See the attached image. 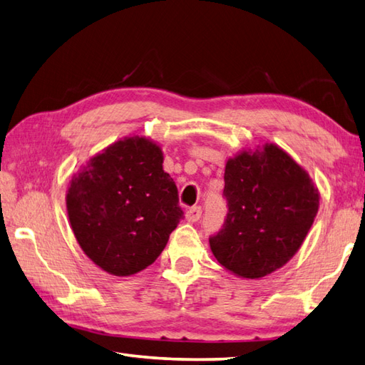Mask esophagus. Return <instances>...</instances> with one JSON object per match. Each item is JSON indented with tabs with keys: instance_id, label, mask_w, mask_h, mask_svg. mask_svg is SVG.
<instances>
[{
	"instance_id": "obj_1",
	"label": "esophagus",
	"mask_w": 365,
	"mask_h": 365,
	"mask_svg": "<svg viewBox=\"0 0 365 365\" xmlns=\"http://www.w3.org/2000/svg\"><path fill=\"white\" fill-rule=\"evenodd\" d=\"M200 215H202V208H200V207H191L190 210H187V215H185V218H187V221H190V222H196V221H199Z\"/></svg>"
}]
</instances>
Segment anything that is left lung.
<instances>
[{
    "mask_svg": "<svg viewBox=\"0 0 365 365\" xmlns=\"http://www.w3.org/2000/svg\"><path fill=\"white\" fill-rule=\"evenodd\" d=\"M227 218L210 238L221 265L243 279L282 268L311 230L320 192L307 170L273 143L243 149L226 163Z\"/></svg>",
    "mask_w": 365,
    "mask_h": 365,
    "instance_id": "1",
    "label": "left lung"
}]
</instances>
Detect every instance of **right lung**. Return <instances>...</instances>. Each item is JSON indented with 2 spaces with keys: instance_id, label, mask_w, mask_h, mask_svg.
<instances>
[{
  "instance_id": "add662e5",
  "label": "right lung",
  "mask_w": 365,
  "mask_h": 365,
  "mask_svg": "<svg viewBox=\"0 0 365 365\" xmlns=\"http://www.w3.org/2000/svg\"><path fill=\"white\" fill-rule=\"evenodd\" d=\"M66 207L83 252L119 277L152 265L183 218L160 144L138 135L105 147L76 170Z\"/></svg>"
}]
</instances>
